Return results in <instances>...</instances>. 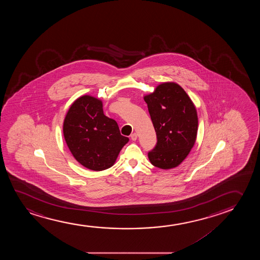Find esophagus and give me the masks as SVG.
I'll return each instance as SVG.
<instances>
[{
  "label": "esophagus",
  "mask_w": 260,
  "mask_h": 260,
  "mask_svg": "<svg viewBox=\"0 0 260 260\" xmlns=\"http://www.w3.org/2000/svg\"><path fill=\"white\" fill-rule=\"evenodd\" d=\"M137 139H138V134H137V133H133V134H132V136H131V139H132V140L136 141Z\"/></svg>",
  "instance_id": "34e87169"
}]
</instances>
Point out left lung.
<instances>
[{"label": "left lung", "mask_w": 260, "mask_h": 260, "mask_svg": "<svg viewBox=\"0 0 260 260\" xmlns=\"http://www.w3.org/2000/svg\"><path fill=\"white\" fill-rule=\"evenodd\" d=\"M157 136L150 162L162 170L178 167L194 146L198 131L196 106L181 86L166 82L144 96Z\"/></svg>", "instance_id": "obj_1"}]
</instances>
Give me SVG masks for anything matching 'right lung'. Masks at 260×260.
Listing matches in <instances>:
<instances>
[{
	"label": "right lung",
	"instance_id": "add662e5",
	"mask_svg": "<svg viewBox=\"0 0 260 260\" xmlns=\"http://www.w3.org/2000/svg\"><path fill=\"white\" fill-rule=\"evenodd\" d=\"M63 134L75 160L94 171L112 167L128 142L117 122L104 114L102 100L89 95L80 96L69 107Z\"/></svg>",
	"mask_w": 260,
	"mask_h": 260
}]
</instances>
